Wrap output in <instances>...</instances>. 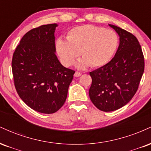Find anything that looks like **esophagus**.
<instances>
[{"instance_id":"1","label":"esophagus","mask_w":151,"mask_h":151,"mask_svg":"<svg viewBox=\"0 0 151 151\" xmlns=\"http://www.w3.org/2000/svg\"><path fill=\"white\" fill-rule=\"evenodd\" d=\"M81 72H79V71H76V73H75V74H74V76H75V77H79V76H81Z\"/></svg>"}]
</instances>
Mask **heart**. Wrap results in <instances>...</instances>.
Instances as JSON below:
<instances>
[{"label": "heart", "mask_w": 151, "mask_h": 151, "mask_svg": "<svg viewBox=\"0 0 151 151\" xmlns=\"http://www.w3.org/2000/svg\"><path fill=\"white\" fill-rule=\"evenodd\" d=\"M119 37L114 30L93 24L72 28L67 34V40L59 38L56 47L63 64L70 66L81 53L83 60L78 63L79 68L90 65L98 68L105 65L116 52Z\"/></svg>", "instance_id": "heart-1"}]
</instances>
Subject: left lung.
<instances>
[{
  "label": "left lung",
  "instance_id": "left-lung-1",
  "mask_svg": "<svg viewBox=\"0 0 151 151\" xmlns=\"http://www.w3.org/2000/svg\"><path fill=\"white\" fill-rule=\"evenodd\" d=\"M109 25L119 36V46L109 63L90 72V98L97 109L103 111L116 110L132 100L139 88L145 66L137 38L117 26Z\"/></svg>",
  "mask_w": 151,
  "mask_h": 151
}]
</instances>
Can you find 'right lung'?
I'll return each mask as SVG.
<instances>
[{"instance_id":"obj_1","label":"right lung","mask_w":151,"mask_h":151,"mask_svg":"<svg viewBox=\"0 0 151 151\" xmlns=\"http://www.w3.org/2000/svg\"><path fill=\"white\" fill-rule=\"evenodd\" d=\"M56 24H44L27 32L12 59L16 91L23 102L44 114L56 112L64 104L75 70L65 68L56 57Z\"/></svg>"}]
</instances>
